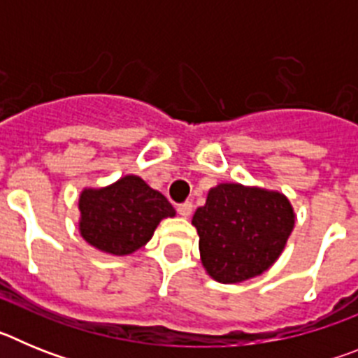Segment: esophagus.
Masks as SVG:
<instances>
[{"label":"esophagus","mask_w":358,"mask_h":358,"mask_svg":"<svg viewBox=\"0 0 358 358\" xmlns=\"http://www.w3.org/2000/svg\"><path fill=\"white\" fill-rule=\"evenodd\" d=\"M192 210H194V204H192V202H182V204H179V206H177V211H179V215H181V217H189V215H192Z\"/></svg>","instance_id":"esophagus-1"}]
</instances>
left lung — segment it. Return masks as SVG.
Segmentation results:
<instances>
[{"instance_id":"left-lung-1","label":"left lung","mask_w":358,"mask_h":358,"mask_svg":"<svg viewBox=\"0 0 358 358\" xmlns=\"http://www.w3.org/2000/svg\"><path fill=\"white\" fill-rule=\"evenodd\" d=\"M192 224L202 267L218 283L260 276L280 258L296 224L289 199L274 189L222 182L208 192Z\"/></svg>"}]
</instances>
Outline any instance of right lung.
Returning <instances> with one entry per match:
<instances>
[{
	"instance_id": "add662e5",
	"label": "right lung",
	"mask_w": 358,
	"mask_h": 358,
	"mask_svg": "<svg viewBox=\"0 0 358 358\" xmlns=\"http://www.w3.org/2000/svg\"><path fill=\"white\" fill-rule=\"evenodd\" d=\"M78 231L91 248L127 256L143 248L163 218L176 210L138 176H123L103 188H84L78 197Z\"/></svg>"
}]
</instances>
